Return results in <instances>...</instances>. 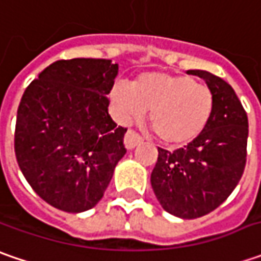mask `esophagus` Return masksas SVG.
Returning a JSON list of instances; mask_svg holds the SVG:
<instances>
[{"label":"esophagus","mask_w":261,"mask_h":261,"mask_svg":"<svg viewBox=\"0 0 261 261\" xmlns=\"http://www.w3.org/2000/svg\"><path fill=\"white\" fill-rule=\"evenodd\" d=\"M141 142H142V136L139 135V134H136L135 130L129 129V130L126 132L125 146L127 148V149H132V148H135V146L139 145Z\"/></svg>","instance_id":"1"}]
</instances>
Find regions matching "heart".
I'll use <instances>...</instances> for the list:
<instances>
[{
    "instance_id": "heart-1",
    "label": "heart",
    "mask_w": 261,
    "mask_h": 261,
    "mask_svg": "<svg viewBox=\"0 0 261 261\" xmlns=\"http://www.w3.org/2000/svg\"><path fill=\"white\" fill-rule=\"evenodd\" d=\"M110 98L120 122L149 110V123L168 145H186L203 134L214 113L215 98L209 87L187 75L145 72L132 84L116 81Z\"/></svg>"
}]
</instances>
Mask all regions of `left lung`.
I'll return each instance as SVG.
<instances>
[{
    "label": "left lung",
    "instance_id": "1",
    "mask_svg": "<svg viewBox=\"0 0 261 261\" xmlns=\"http://www.w3.org/2000/svg\"><path fill=\"white\" fill-rule=\"evenodd\" d=\"M187 74L203 78L212 90L214 113L203 134L185 148H158L151 186L164 211L195 219L215 211L238 185L246 168L248 119L222 78L200 69Z\"/></svg>",
    "mask_w": 261,
    "mask_h": 261
}]
</instances>
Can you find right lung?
<instances>
[{"label":"right lung","mask_w":261,"mask_h":261,"mask_svg":"<svg viewBox=\"0 0 261 261\" xmlns=\"http://www.w3.org/2000/svg\"><path fill=\"white\" fill-rule=\"evenodd\" d=\"M117 71L110 59L56 61L21 97L15 158L32 189L59 211L94 207L126 154V127L109 115Z\"/></svg>","instance_id":"obj_1"}]
</instances>
